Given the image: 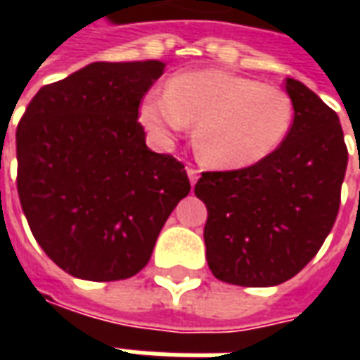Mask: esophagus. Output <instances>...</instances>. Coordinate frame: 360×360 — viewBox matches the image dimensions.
<instances>
[{
	"label": "esophagus",
	"instance_id": "obj_1",
	"mask_svg": "<svg viewBox=\"0 0 360 360\" xmlns=\"http://www.w3.org/2000/svg\"><path fill=\"white\" fill-rule=\"evenodd\" d=\"M198 169H195V167H191V165H188L187 167V175H188V181H191V185H195L196 181H198Z\"/></svg>",
	"mask_w": 360,
	"mask_h": 360
}]
</instances>
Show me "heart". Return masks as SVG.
Instances as JSON below:
<instances>
[{
    "label": "heart",
    "instance_id": "heart-1",
    "mask_svg": "<svg viewBox=\"0 0 360 360\" xmlns=\"http://www.w3.org/2000/svg\"><path fill=\"white\" fill-rule=\"evenodd\" d=\"M293 117L285 90L221 69L173 75L167 89L150 90L141 103L142 125L165 144L196 121V152L216 169L264 162L285 142Z\"/></svg>",
    "mask_w": 360,
    "mask_h": 360
}]
</instances>
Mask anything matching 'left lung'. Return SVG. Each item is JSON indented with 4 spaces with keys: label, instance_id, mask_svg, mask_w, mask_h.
Segmentation results:
<instances>
[{
    "label": "left lung",
    "instance_id": "obj_1",
    "mask_svg": "<svg viewBox=\"0 0 360 360\" xmlns=\"http://www.w3.org/2000/svg\"><path fill=\"white\" fill-rule=\"evenodd\" d=\"M295 117L264 162L206 172L195 195L206 204L212 274L243 287L279 285L314 258L340 210L347 146L340 117L302 82L285 79Z\"/></svg>",
    "mask_w": 360,
    "mask_h": 360
}]
</instances>
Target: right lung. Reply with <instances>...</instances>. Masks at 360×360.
<instances>
[{
    "label": "right lung",
    "mask_w": 360,
    "mask_h": 360,
    "mask_svg": "<svg viewBox=\"0 0 360 360\" xmlns=\"http://www.w3.org/2000/svg\"><path fill=\"white\" fill-rule=\"evenodd\" d=\"M164 69L158 59L96 61L42 86L19 121L20 206L44 252L75 278L139 274L191 191L185 165L152 152L139 123Z\"/></svg>",
    "instance_id": "obj_1"
}]
</instances>
